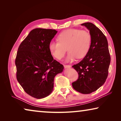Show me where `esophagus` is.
<instances>
[{"label":"esophagus","instance_id":"esophagus-1","mask_svg":"<svg viewBox=\"0 0 121 121\" xmlns=\"http://www.w3.org/2000/svg\"><path fill=\"white\" fill-rule=\"evenodd\" d=\"M64 67L65 68H70L71 67L70 65H64Z\"/></svg>","mask_w":121,"mask_h":121}]
</instances>
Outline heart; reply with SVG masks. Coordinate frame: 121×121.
<instances>
[{"instance_id": "b5f03b06", "label": "heart", "mask_w": 121, "mask_h": 121, "mask_svg": "<svg viewBox=\"0 0 121 121\" xmlns=\"http://www.w3.org/2000/svg\"><path fill=\"white\" fill-rule=\"evenodd\" d=\"M58 42L52 41L48 45L52 56L58 60L65 56L66 48L69 52L65 61L72 62L77 58L82 59L86 56L91 43V36L86 30L69 29L58 36Z\"/></svg>"}]
</instances>
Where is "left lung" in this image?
I'll list each match as a JSON object with an SVG mask.
<instances>
[{
    "label": "left lung",
    "mask_w": 121,
    "mask_h": 121,
    "mask_svg": "<svg viewBox=\"0 0 121 121\" xmlns=\"http://www.w3.org/2000/svg\"><path fill=\"white\" fill-rule=\"evenodd\" d=\"M90 31L91 43L89 52L81 62L72 66L78 73V79L72 83L76 91L83 94L95 91L107 79L110 63L108 41L95 24L86 22L81 24Z\"/></svg>",
    "instance_id": "8db88e82"
}]
</instances>
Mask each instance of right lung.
Returning a JSON list of instances; mask_svg holds the SVG:
<instances>
[{"label":"right lung","mask_w":121,"mask_h":121,"mask_svg":"<svg viewBox=\"0 0 121 121\" xmlns=\"http://www.w3.org/2000/svg\"><path fill=\"white\" fill-rule=\"evenodd\" d=\"M57 32L53 29H34L18 48L15 59L17 80L26 93L37 99L52 93L55 76L64 69L53 59L48 49Z\"/></svg>","instance_id":"obj_1"}]
</instances>
